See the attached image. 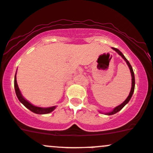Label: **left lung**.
Returning <instances> with one entry per match:
<instances>
[{"label":"left lung","instance_id":"left-lung-1","mask_svg":"<svg viewBox=\"0 0 153 153\" xmlns=\"http://www.w3.org/2000/svg\"><path fill=\"white\" fill-rule=\"evenodd\" d=\"M113 49L115 50V51H116V52L119 53V54L120 55V56H122V58H123L124 60L126 61V62H127V65H128L129 68H130V72H131V76H132V88H131V91H130V94H129V96H128V97H127V98L126 99V100L124 101L123 103L121 104L120 105H119V106H117V107H116V108H115L114 109H113V111H111V112H110V113H107V114H108V115H113V114H115V113H117V112H119V111H121V110H122V108H124V105H127V104L128 103L129 101H130V99H131L132 96H133V92H134V89H135V76H134V72H133V68H132L131 65H130V62H129V61L127 60V59H126L125 56H124V55H123V53L121 52V51H119V49H117V48H113Z\"/></svg>","mask_w":153,"mask_h":153}]
</instances>
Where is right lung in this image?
<instances>
[{
	"label": "right lung",
	"instance_id": "1",
	"mask_svg": "<svg viewBox=\"0 0 153 153\" xmlns=\"http://www.w3.org/2000/svg\"><path fill=\"white\" fill-rule=\"evenodd\" d=\"M15 93H16L17 97L18 98L19 101L24 105L26 108H27L28 109L30 110L31 111H32L33 113H35L37 114H46V113H51V111H53V110L55 109L56 107H51V108H39V107H36L34 106V105H31V103H29L28 101H26L22 97L21 93H20V89H19L18 83H17V80H16V74L15 76Z\"/></svg>",
	"mask_w": 153,
	"mask_h": 153
}]
</instances>
